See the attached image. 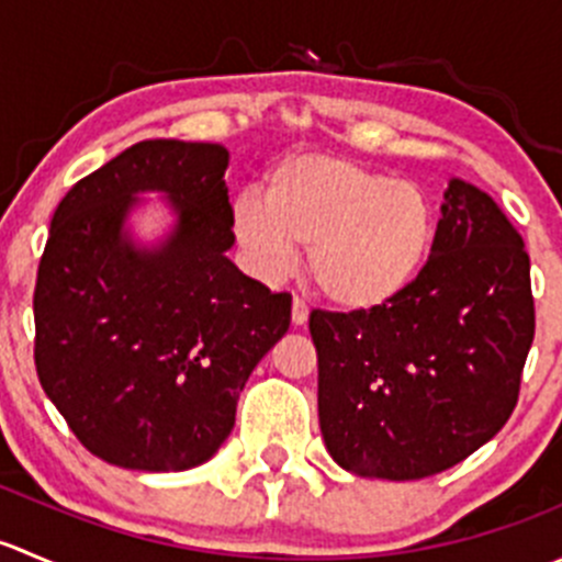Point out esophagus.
Wrapping results in <instances>:
<instances>
[{"label":"esophagus","instance_id":"obj_1","mask_svg":"<svg viewBox=\"0 0 562 562\" xmlns=\"http://www.w3.org/2000/svg\"><path fill=\"white\" fill-rule=\"evenodd\" d=\"M291 317H293V323H296V326H304V323H307V317H310V307H307V304H304L299 296L293 299Z\"/></svg>","mask_w":562,"mask_h":562}]
</instances>
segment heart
<instances>
[{"label": "heart", "mask_w": 562, "mask_h": 562, "mask_svg": "<svg viewBox=\"0 0 562 562\" xmlns=\"http://www.w3.org/2000/svg\"><path fill=\"white\" fill-rule=\"evenodd\" d=\"M234 228L266 274H285L310 249L317 291L345 310H375L413 285L435 239L422 184L339 155H296L245 192Z\"/></svg>", "instance_id": "1"}]
</instances>
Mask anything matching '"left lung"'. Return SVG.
Returning a JSON list of instances; mask_svg holds the SVG:
<instances>
[{
    "label": "left lung",
    "mask_w": 562,
    "mask_h": 562,
    "mask_svg": "<svg viewBox=\"0 0 562 562\" xmlns=\"http://www.w3.org/2000/svg\"><path fill=\"white\" fill-rule=\"evenodd\" d=\"M326 449L367 479L443 473L495 438L536 334L530 255L501 203L454 179L429 260L394 302L310 313Z\"/></svg>",
    "instance_id": "8db88e82"
}]
</instances>
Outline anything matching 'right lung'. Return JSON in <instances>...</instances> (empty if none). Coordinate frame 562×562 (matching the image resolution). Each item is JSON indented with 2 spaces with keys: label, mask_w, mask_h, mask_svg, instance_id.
Returning a JSON list of instances; mask_svg holds the SVG:
<instances>
[{
  "label": "right lung",
  "mask_w": 562,
  "mask_h": 562,
  "mask_svg": "<svg viewBox=\"0 0 562 562\" xmlns=\"http://www.w3.org/2000/svg\"><path fill=\"white\" fill-rule=\"evenodd\" d=\"M228 149L140 140L67 190L37 266L40 386L108 464L173 473L206 462L249 372L291 326V293L241 274L225 249ZM162 189L180 223L155 254L123 239L132 195Z\"/></svg>",
  "instance_id": "right-lung-1"
}]
</instances>
